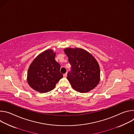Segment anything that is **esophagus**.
Instances as JSON below:
<instances>
[{
	"instance_id": "1",
	"label": "esophagus",
	"mask_w": 134,
	"mask_h": 134,
	"mask_svg": "<svg viewBox=\"0 0 134 134\" xmlns=\"http://www.w3.org/2000/svg\"><path fill=\"white\" fill-rule=\"evenodd\" d=\"M67 72H66V73H65V74H64V75H63V76H64V77H66V76H67Z\"/></svg>"
}]
</instances>
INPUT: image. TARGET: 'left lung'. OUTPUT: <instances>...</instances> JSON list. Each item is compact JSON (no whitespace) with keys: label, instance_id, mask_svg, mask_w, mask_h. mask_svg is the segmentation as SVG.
I'll return each instance as SVG.
<instances>
[{"label":"left lung","instance_id":"1","mask_svg":"<svg viewBox=\"0 0 134 134\" xmlns=\"http://www.w3.org/2000/svg\"><path fill=\"white\" fill-rule=\"evenodd\" d=\"M71 66L67 80L72 87L80 93L94 89L100 81L99 65L94 57L86 50L79 48L64 49Z\"/></svg>","mask_w":134,"mask_h":134}]
</instances>
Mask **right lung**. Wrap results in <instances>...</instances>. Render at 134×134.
I'll list each match as a JSON object with an SVG mask.
<instances>
[{"label": "right lung", "instance_id": "right-lung-1", "mask_svg": "<svg viewBox=\"0 0 134 134\" xmlns=\"http://www.w3.org/2000/svg\"><path fill=\"white\" fill-rule=\"evenodd\" d=\"M55 53L48 49L35 57L29 66L27 81L31 88L40 93H46L54 88L63 77L60 72V64L55 60Z\"/></svg>", "mask_w": 134, "mask_h": 134}]
</instances>
